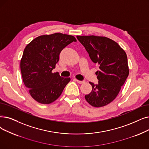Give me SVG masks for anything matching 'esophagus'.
<instances>
[{
    "mask_svg": "<svg viewBox=\"0 0 149 149\" xmlns=\"http://www.w3.org/2000/svg\"><path fill=\"white\" fill-rule=\"evenodd\" d=\"M75 81L79 84H82L83 83H85V81H81V80H77V79H75Z\"/></svg>",
    "mask_w": 149,
    "mask_h": 149,
    "instance_id": "obj_1",
    "label": "esophagus"
}]
</instances>
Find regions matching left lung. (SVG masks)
Returning <instances> with one entry per match:
<instances>
[{
	"label": "left lung",
	"mask_w": 149,
	"mask_h": 149,
	"mask_svg": "<svg viewBox=\"0 0 149 149\" xmlns=\"http://www.w3.org/2000/svg\"><path fill=\"white\" fill-rule=\"evenodd\" d=\"M85 47L90 58L99 66L95 74L97 85L92 82V91L85 96L93 107H104L118 95L129 74L127 56L119 45L105 36H77Z\"/></svg>",
	"instance_id": "left-lung-1"
}]
</instances>
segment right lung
Here are the masks:
<instances>
[{
	"instance_id": "1",
	"label": "right lung",
	"mask_w": 149,
	"mask_h": 149,
	"mask_svg": "<svg viewBox=\"0 0 149 149\" xmlns=\"http://www.w3.org/2000/svg\"><path fill=\"white\" fill-rule=\"evenodd\" d=\"M77 41L72 35L55 33L38 36L25 47L20 67L22 80L31 97L42 104H49L61 94L70 78L52 72L61 51Z\"/></svg>"
}]
</instances>
